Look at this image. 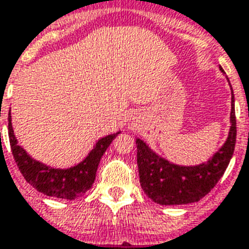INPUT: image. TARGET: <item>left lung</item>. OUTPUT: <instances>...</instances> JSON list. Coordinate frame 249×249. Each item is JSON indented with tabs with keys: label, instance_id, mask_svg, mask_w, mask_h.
Here are the masks:
<instances>
[{
	"label": "left lung",
	"instance_id": "1",
	"mask_svg": "<svg viewBox=\"0 0 249 249\" xmlns=\"http://www.w3.org/2000/svg\"><path fill=\"white\" fill-rule=\"evenodd\" d=\"M221 72L224 71L221 70ZM231 126L229 137L219 152L205 163L182 167L170 163L137 139V162L143 191L160 205H183L201 200L214 189L231 162L237 138L234 96L231 91Z\"/></svg>",
	"mask_w": 249,
	"mask_h": 249
}]
</instances>
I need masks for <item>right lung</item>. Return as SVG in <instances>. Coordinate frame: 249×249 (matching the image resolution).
I'll return each mask as SVG.
<instances>
[{
    "label": "right lung",
    "mask_w": 249,
    "mask_h": 249,
    "mask_svg": "<svg viewBox=\"0 0 249 249\" xmlns=\"http://www.w3.org/2000/svg\"><path fill=\"white\" fill-rule=\"evenodd\" d=\"M118 134L119 133H115L100 139L85 160L77 166L68 170H58L33 160L18 145L12 130L11 112H8V138L12 156L18 170L22 173L24 178L37 191L58 199L74 200L91 189L96 178V171L100 160Z\"/></svg>",
    "instance_id": "right-lung-1"
}]
</instances>
